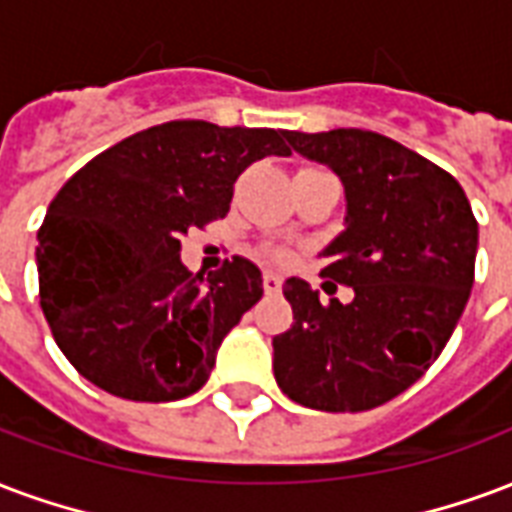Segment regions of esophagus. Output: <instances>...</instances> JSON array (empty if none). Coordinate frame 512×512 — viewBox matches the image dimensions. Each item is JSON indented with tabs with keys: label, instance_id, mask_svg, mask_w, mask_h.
Returning a JSON list of instances; mask_svg holds the SVG:
<instances>
[{
	"label": "esophagus",
	"instance_id": "esophagus-1",
	"mask_svg": "<svg viewBox=\"0 0 512 512\" xmlns=\"http://www.w3.org/2000/svg\"><path fill=\"white\" fill-rule=\"evenodd\" d=\"M263 290H266L268 295H276L279 290H282V279L276 274H266L263 276Z\"/></svg>",
	"mask_w": 512,
	"mask_h": 512
}]
</instances>
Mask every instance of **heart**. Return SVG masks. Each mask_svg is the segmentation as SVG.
<instances>
[{
  "mask_svg": "<svg viewBox=\"0 0 512 512\" xmlns=\"http://www.w3.org/2000/svg\"><path fill=\"white\" fill-rule=\"evenodd\" d=\"M276 257H287L285 249H276Z\"/></svg>",
  "mask_w": 512,
  "mask_h": 512,
  "instance_id": "obj_1",
  "label": "heart"
}]
</instances>
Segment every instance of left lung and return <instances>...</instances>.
<instances>
[{
  "instance_id": "1",
  "label": "left lung",
  "mask_w": 512,
  "mask_h": 512,
  "mask_svg": "<svg viewBox=\"0 0 512 512\" xmlns=\"http://www.w3.org/2000/svg\"><path fill=\"white\" fill-rule=\"evenodd\" d=\"M342 179L347 230L323 274L350 304L287 279L295 323L274 336L287 399L323 412L374 410L418 382L461 320L475 282L478 219L448 170L372 130L285 132Z\"/></svg>"
}]
</instances>
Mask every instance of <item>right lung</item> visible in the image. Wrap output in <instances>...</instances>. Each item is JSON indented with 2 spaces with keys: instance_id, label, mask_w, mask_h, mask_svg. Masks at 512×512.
Masks as SVG:
<instances>
[{
  "instance_id": "obj_1",
  "label": "right lung",
  "mask_w": 512,
  "mask_h": 512,
  "mask_svg": "<svg viewBox=\"0 0 512 512\" xmlns=\"http://www.w3.org/2000/svg\"><path fill=\"white\" fill-rule=\"evenodd\" d=\"M287 157L285 132L179 119L86 162L37 230L40 306L81 377L130 401H176L206 385L227 331L263 295L255 263L181 266V236L230 211L252 162Z\"/></svg>"
}]
</instances>
